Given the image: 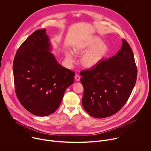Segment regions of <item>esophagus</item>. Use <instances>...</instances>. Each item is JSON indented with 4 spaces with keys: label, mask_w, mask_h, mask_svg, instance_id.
Wrapping results in <instances>:
<instances>
[{
    "label": "esophagus",
    "mask_w": 151,
    "mask_h": 151,
    "mask_svg": "<svg viewBox=\"0 0 151 151\" xmlns=\"http://www.w3.org/2000/svg\"><path fill=\"white\" fill-rule=\"evenodd\" d=\"M75 80H76V81H79L80 80V76H79V75H76L75 76Z\"/></svg>",
    "instance_id": "34e87169"
}]
</instances>
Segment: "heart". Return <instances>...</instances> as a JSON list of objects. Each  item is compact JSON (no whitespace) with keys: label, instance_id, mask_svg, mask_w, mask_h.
Listing matches in <instances>:
<instances>
[{"label":"heart","instance_id":"obj_1","mask_svg":"<svg viewBox=\"0 0 151 151\" xmlns=\"http://www.w3.org/2000/svg\"><path fill=\"white\" fill-rule=\"evenodd\" d=\"M73 52L70 50L64 51L66 61L69 64L75 61V55L85 53L81 58L82 65L88 69H92L97 66L106 57L109 52V48L103 43L101 39L98 36H91L87 37L78 42L73 48Z\"/></svg>","mask_w":151,"mask_h":151}]
</instances>
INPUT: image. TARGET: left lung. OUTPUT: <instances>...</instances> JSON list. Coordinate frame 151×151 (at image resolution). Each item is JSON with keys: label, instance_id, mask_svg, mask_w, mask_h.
Returning <instances> with one entry per match:
<instances>
[{"label": "left lung", "instance_id": "obj_1", "mask_svg": "<svg viewBox=\"0 0 151 151\" xmlns=\"http://www.w3.org/2000/svg\"><path fill=\"white\" fill-rule=\"evenodd\" d=\"M133 51L122 39L118 53L90 70L81 72L82 106L90 115L103 118L118 112L127 101L136 82Z\"/></svg>", "mask_w": 151, "mask_h": 151}]
</instances>
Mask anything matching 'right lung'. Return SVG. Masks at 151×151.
<instances>
[{
    "instance_id": "right-lung-1",
    "label": "right lung",
    "mask_w": 151,
    "mask_h": 151,
    "mask_svg": "<svg viewBox=\"0 0 151 151\" xmlns=\"http://www.w3.org/2000/svg\"><path fill=\"white\" fill-rule=\"evenodd\" d=\"M43 29L33 32L18 49L13 63L15 93L24 108L38 116L53 114L75 73L57 62Z\"/></svg>"
}]
</instances>
